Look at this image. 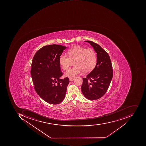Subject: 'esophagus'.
I'll return each mask as SVG.
<instances>
[{
  "label": "esophagus",
  "instance_id": "1",
  "mask_svg": "<svg viewBox=\"0 0 146 146\" xmlns=\"http://www.w3.org/2000/svg\"><path fill=\"white\" fill-rule=\"evenodd\" d=\"M74 79V78H70L69 81H73Z\"/></svg>",
  "mask_w": 146,
  "mask_h": 146
}]
</instances>
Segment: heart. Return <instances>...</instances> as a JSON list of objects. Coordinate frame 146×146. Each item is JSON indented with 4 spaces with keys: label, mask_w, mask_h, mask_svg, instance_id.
Segmentation results:
<instances>
[{
    "label": "heart",
    "mask_w": 146,
    "mask_h": 146,
    "mask_svg": "<svg viewBox=\"0 0 146 146\" xmlns=\"http://www.w3.org/2000/svg\"><path fill=\"white\" fill-rule=\"evenodd\" d=\"M68 56L62 54L59 57L60 67L64 70L68 69L72 61L74 67L65 72V76L74 78L82 72L88 73L91 72L96 66L97 56L95 52L91 49H86L78 45H75L67 51Z\"/></svg>",
    "instance_id": "1"
}]
</instances>
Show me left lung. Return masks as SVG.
Wrapping results in <instances>:
<instances>
[{
  "mask_svg": "<svg viewBox=\"0 0 146 146\" xmlns=\"http://www.w3.org/2000/svg\"><path fill=\"white\" fill-rule=\"evenodd\" d=\"M94 48L97 55V63L94 69L83 78L81 90L86 98L96 100L104 95L113 77L112 65L108 54L98 44L85 41Z\"/></svg>",
  "mask_w": 146,
  "mask_h": 146,
  "instance_id": "8db88e82",
  "label": "left lung"
}]
</instances>
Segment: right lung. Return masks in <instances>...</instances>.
Returning a JSON list of instances; mask_svg holds the SVG:
<instances>
[{"label": "right lung", "instance_id": "right-lung-1", "mask_svg": "<svg viewBox=\"0 0 146 146\" xmlns=\"http://www.w3.org/2000/svg\"><path fill=\"white\" fill-rule=\"evenodd\" d=\"M66 46L50 45L41 48L33 58L31 74L35 91L42 99L51 104H59L65 97L68 78L60 79L59 57Z\"/></svg>", "mask_w": 146, "mask_h": 146}]
</instances>
